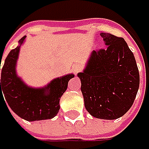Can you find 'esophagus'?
<instances>
[{
	"mask_svg": "<svg viewBox=\"0 0 149 149\" xmlns=\"http://www.w3.org/2000/svg\"><path fill=\"white\" fill-rule=\"evenodd\" d=\"M73 72L75 73V74H78L79 72H80L81 70H82V68H81V66H79V65H75V66H73Z\"/></svg>",
	"mask_w": 149,
	"mask_h": 149,
	"instance_id": "1",
	"label": "esophagus"
}]
</instances>
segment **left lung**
<instances>
[{
	"mask_svg": "<svg viewBox=\"0 0 149 149\" xmlns=\"http://www.w3.org/2000/svg\"><path fill=\"white\" fill-rule=\"evenodd\" d=\"M108 46L93 51L78 73L86 109L93 118L113 120L132 107L140 86V74L132 52L123 38L101 33Z\"/></svg>",
	"mask_w": 149,
	"mask_h": 149,
	"instance_id": "8db88e82",
	"label": "left lung"
}]
</instances>
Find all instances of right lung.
Segmentation results:
<instances>
[{
  "instance_id": "add662e5",
  "label": "right lung",
  "mask_w": 149,
  "mask_h": 149,
  "mask_svg": "<svg viewBox=\"0 0 149 149\" xmlns=\"http://www.w3.org/2000/svg\"><path fill=\"white\" fill-rule=\"evenodd\" d=\"M25 39L26 36L20 39L18 46L10 51L5 59L0 79V99L1 96L4 100L5 97L4 102H7L9 108L26 121L51 119L57 115L60 99L68 87L69 80L74 78V74L69 73L56 78L45 86H28L17 73L19 51Z\"/></svg>"
}]
</instances>
